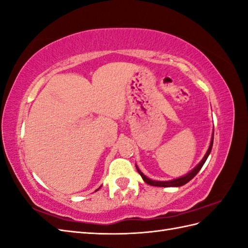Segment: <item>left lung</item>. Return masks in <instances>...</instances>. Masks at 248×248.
<instances>
[{
  "instance_id": "8db88e82",
  "label": "left lung",
  "mask_w": 248,
  "mask_h": 248,
  "mask_svg": "<svg viewBox=\"0 0 248 248\" xmlns=\"http://www.w3.org/2000/svg\"><path fill=\"white\" fill-rule=\"evenodd\" d=\"M213 138H214V131H213V133H212L211 141H210V146H209V148H208L207 152H205L204 156L202 157V160L200 161V162L198 163V164L193 168V170H192L191 171L187 172L186 175H184V176H182V177H180V178H176V179H172V180H168V181L152 180V179H150V178H148V177H146V176L144 175V173L140 170V168L138 167V165L135 164L136 170H138L139 173L141 176V178H143V180H144L147 184H149V186H161V187H170V186H176V187H178V186H184V184H186L188 181H191L192 179L199 172V170H202V167L203 166L204 162L207 161L208 156H209V155H210V152H211V150H212Z\"/></svg>"
}]
</instances>
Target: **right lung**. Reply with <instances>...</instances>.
Returning a JSON list of instances; mask_svg holds the SVG:
<instances>
[{
	"label": "right lung",
	"instance_id": "1",
	"mask_svg": "<svg viewBox=\"0 0 248 248\" xmlns=\"http://www.w3.org/2000/svg\"><path fill=\"white\" fill-rule=\"evenodd\" d=\"M99 188H100V187H99ZM99 188H98V189H99ZM98 189H97V191H98Z\"/></svg>",
	"mask_w": 248,
	"mask_h": 248
}]
</instances>
